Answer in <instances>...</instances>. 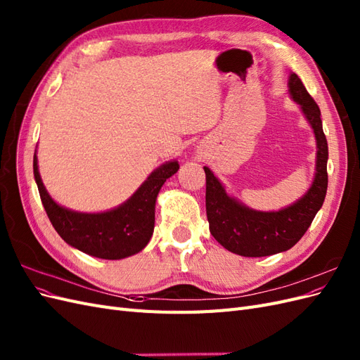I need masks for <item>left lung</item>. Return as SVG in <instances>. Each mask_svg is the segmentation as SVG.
Listing matches in <instances>:
<instances>
[{
  "label": "left lung",
  "instance_id": "8db88e82",
  "mask_svg": "<svg viewBox=\"0 0 360 360\" xmlns=\"http://www.w3.org/2000/svg\"><path fill=\"white\" fill-rule=\"evenodd\" d=\"M290 94L300 106L317 138V172L308 193L279 212H255L226 195L213 172H205V212L212 236L225 249L243 257H266L287 250L307 233L328 191V139L321 112L296 73L290 76Z\"/></svg>",
  "mask_w": 360,
  "mask_h": 360
}]
</instances>
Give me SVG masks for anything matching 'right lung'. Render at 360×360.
Instances as JSON below:
<instances>
[{
	"label": "right lung",
	"mask_w": 360,
	"mask_h": 360,
	"mask_svg": "<svg viewBox=\"0 0 360 360\" xmlns=\"http://www.w3.org/2000/svg\"><path fill=\"white\" fill-rule=\"evenodd\" d=\"M40 200L52 226L64 242L82 252L103 258L120 259L143 250L155 228V204L162 184L179 171L177 162H168L150 174L132 197L123 205L105 213H78L60 207L43 186L32 160Z\"/></svg>",
	"instance_id": "right-lung-1"
}]
</instances>
